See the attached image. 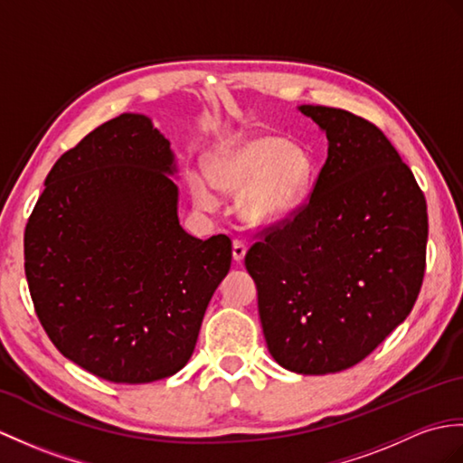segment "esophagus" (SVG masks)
Returning a JSON list of instances; mask_svg holds the SVG:
<instances>
[{"mask_svg":"<svg viewBox=\"0 0 463 463\" xmlns=\"http://www.w3.org/2000/svg\"><path fill=\"white\" fill-rule=\"evenodd\" d=\"M246 256V244L242 241H232V258L236 262H241Z\"/></svg>","mask_w":463,"mask_h":463,"instance_id":"obj_1","label":"esophagus"}]
</instances>
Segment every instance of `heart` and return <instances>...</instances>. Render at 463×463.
I'll list each match as a JSON object with an SVG mask.
<instances>
[{
    "mask_svg": "<svg viewBox=\"0 0 463 463\" xmlns=\"http://www.w3.org/2000/svg\"><path fill=\"white\" fill-rule=\"evenodd\" d=\"M207 175L191 174L189 189L201 209L217 205L213 185L241 195V217L254 227L288 221L302 205L316 174V161L302 144L272 134H236L205 156Z\"/></svg>",
    "mask_w": 463,
    "mask_h": 463,
    "instance_id": "obj_1",
    "label": "heart"
}]
</instances>
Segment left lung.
Instances as JSON below:
<instances>
[{
    "label": "left lung",
    "instance_id": "1",
    "mask_svg": "<svg viewBox=\"0 0 463 463\" xmlns=\"http://www.w3.org/2000/svg\"><path fill=\"white\" fill-rule=\"evenodd\" d=\"M327 159L294 219L246 252L268 351L299 374L345 371L399 327L426 268L424 193L377 126L302 104Z\"/></svg>",
    "mask_w": 463,
    "mask_h": 463
}]
</instances>
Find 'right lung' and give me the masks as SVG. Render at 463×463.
Here are the masks:
<instances>
[{
	"label": "right lung",
	"mask_w": 463,
	"mask_h": 463,
	"mask_svg": "<svg viewBox=\"0 0 463 463\" xmlns=\"http://www.w3.org/2000/svg\"><path fill=\"white\" fill-rule=\"evenodd\" d=\"M169 139L120 114L62 154L25 227L37 317L64 357L110 383L185 367L207 306L231 270L227 234L179 224Z\"/></svg>",
	"instance_id": "1"
}]
</instances>
